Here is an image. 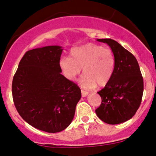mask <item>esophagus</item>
<instances>
[{"instance_id":"obj_1","label":"esophagus","mask_w":156,"mask_h":156,"mask_svg":"<svg viewBox=\"0 0 156 156\" xmlns=\"http://www.w3.org/2000/svg\"><path fill=\"white\" fill-rule=\"evenodd\" d=\"M89 92H87V91H85L84 90H82V97H86L87 95H88Z\"/></svg>"}]
</instances>
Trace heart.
I'll list each match as a JSON object with an SVG mask.
<instances>
[{"label":"heart","mask_w":156,"mask_h":156,"mask_svg":"<svg viewBox=\"0 0 156 156\" xmlns=\"http://www.w3.org/2000/svg\"><path fill=\"white\" fill-rule=\"evenodd\" d=\"M59 67L66 78L74 81L81 73L80 84L85 89L105 86L112 79L115 68V58L110 49L88 43L72 49L70 58H62Z\"/></svg>","instance_id":"1"}]
</instances>
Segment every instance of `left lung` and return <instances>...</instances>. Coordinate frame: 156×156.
<instances>
[{"mask_svg":"<svg viewBox=\"0 0 156 156\" xmlns=\"http://www.w3.org/2000/svg\"><path fill=\"white\" fill-rule=\"evenodd\" d=\"M112 49L115 68L109 82L98 94L101 104L96 109L97 116L108 124H119L133 117L141 103L144 80L136 57L112 39H97Z\"/></svg>","mask_w":156,"mask_h":156,"instance_id":"1","label":"left lung"}]
</instances>
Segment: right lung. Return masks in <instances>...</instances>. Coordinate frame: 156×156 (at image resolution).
Returning <instances> with one entry per match:
<instances>
[{
    "label": "right lung",
    "mask_w": 156,
    "mask_h": 156,
    "mask_svg": "<svg viewBox=\"0 0 156 156\" xmlns=\"http://www.w3.org/2000/svg\"><path fill=\"white\" fill-rule=\"evenodd\" d=\"M62 50V47L52 45L27 51L12 83L14 104L20 116L48 133L69 126L82 96L80 87L61 74Z\"/></svg>",
    "instance_id": "obj_1"
}]
</instances>
